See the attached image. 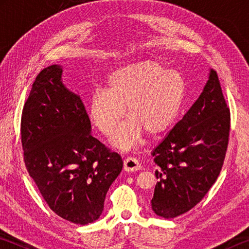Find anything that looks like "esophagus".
<instances>
[{"instance_id":"esophagus-1","label":"esophagus","mask_w":249,"mask_h":249,"mask_svg":"<svg viewBox=\"0 0 249 249\" xmlns=\"http://www.w3.org/2000/svg\"><path fill=\"white\" fill-rule=\"evenodd\" d=\"M124 169L126 171H136L142 169L141 162L134 157H127L124 160Z\"/></svg>"}]
</instances>
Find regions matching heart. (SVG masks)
Here are the masks:
<instances>
[{
    "label": "heart",
    "instance_id": "obj_1",
    "mask_svg": "<svg viewBox=\"0 0 249 249\" xmlns=\"http://www.w3.org/2000/svg\"><path fill=\"white\" fill-rule=\"evenodd\" d=\"M184 93L185 82L178 71L144 59L113 70L107 89L91 94L88 112L95 127L109 136L124 117L126 107L129 119L116 129L112 144L129 150L140 144L145 132L158 135L174 125Z\"/></svg>",
    "mask_w": 249,
    "mask_h": 249
}]
</instances>
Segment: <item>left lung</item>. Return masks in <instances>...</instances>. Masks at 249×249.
<instances>
[{
	"label": "left lung",
	"mask_w": 249,
	"mask_h": 249,
	"mask_svg": "<svg viewBox=\"0 0 249 249\" xmlns=\"http://www.w3.org/2000/svg\"><path fill=\"white\" fill-rule=\"evenodd\" d=\"M231 112L216 71L199 99L153 151L159 168L151 208L159 216H179L199 203L224 163Z\"/></svg>",
	"instance_id": "1"
}]
</instances>
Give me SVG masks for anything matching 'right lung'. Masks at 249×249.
<instances>
[{
    "label": "right lung",
    "instance_id": "1",
    "mask_svg": "<svg viewBox=\"0 0 249 249\" xmlns=\"http://www.w3.org/2000/svg\"><path fill=\"white\" fill-rule=\"evenodd\" d=\"M61 73L60 66H49L33 83L20 121L24 162L49 208L84 225L101 215L123 161L90 134L86 107Z\"/></svg>",
    "mask_w": 249,
    "mask_h": 249
}]
</instances>
